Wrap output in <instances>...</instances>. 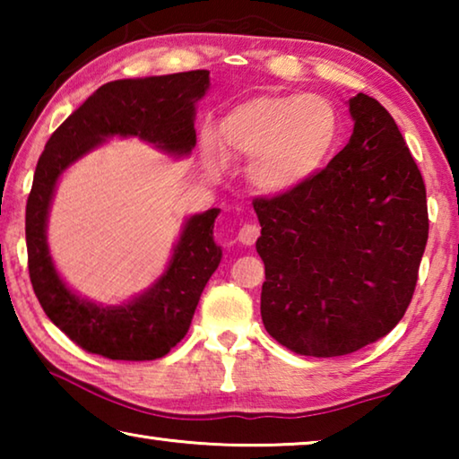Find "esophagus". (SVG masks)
Returning a JSON list of instances; mask_svg holds the SVG:
<instances>
[{
	"mask_svg": "<svg viewBox=\"0 0 459 459\" xmlns=\"http://www.w3.org/2000/svg\"><path fill=\"white\" fill-rule=\"evenodd\" d=\"M259 235H261V229L257 227V224H253V222H245L243 227L238 229L237 240H238V243H243V245H253L255 240L259 238Z\"/></svg>",
	"mask_w": 459,
	"mask_h": 459,
	"instance_id": "esophagus-1",
	"label": "esophagus"
}]
</instances>
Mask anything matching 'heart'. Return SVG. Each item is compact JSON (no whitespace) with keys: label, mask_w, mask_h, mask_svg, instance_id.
<instances>
[{"label":"heart","mask_w":459,"mask_h":459,"mask_svg":"<svg viewBox=\"0 0 459 459\" xmlns=\"http://www.w3.org/2000/svg\"><path fill=\"white\" fill-rule=\"evenodd\" d=\"M338 139V115L320 95H261L224 115L221 142L229 158L248 161V180L279 196L301 188L325 166ZM208 164L222 168L212 139Z\"/></svg>","instance_id":"b5f03b06"}]
</instances>
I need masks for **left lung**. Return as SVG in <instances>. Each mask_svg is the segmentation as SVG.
<instances>
[{
    "label": "left lung",
    "instance_id": "8db88e82",
    "mask_svg": "<svg viewBox=\"0 0 459 459\" xmlns=\"http://www.w3.org/2000/svg\"><path fill=\"white\" fill-rule=\"evenodd\" d=\"M351 142L290 194L255 198L261 317L279 344L332 359L386 336L413 298L429 219L421 172L391 113L348 100Z\"/></svg>",
    "mask_w": 459,
    "mask_h": 459
}]
</instances>
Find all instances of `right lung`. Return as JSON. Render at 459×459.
<instances>
[{
    "instance_id": "right-lung-1",
    "label": "right lung",
    "mask_w": 459,
    "mask_h": 459,
    "mask_svg": "<svg viewBox=\"0 0 459 459\" xmlns=\"http://www.w3.org/2000/svg\"><path fill=\"white\" fill-rule=\"evenodd\" d=\"M208 74L190 71L107 82L54 131L38 160L26 204L30 281L46 316L82 351L111 360H155L172 351L188 332L202 290L221 263L222 251L212 237L221 211L190 216L164 275L145 293L127 304L99 306L68 290L46 243L60 176L113 135L188 155L196 145V103L211 87Z\"/></svg>"
}]
</instances>
